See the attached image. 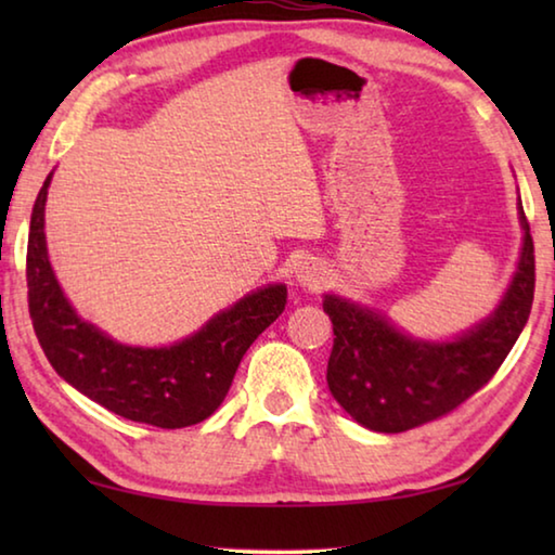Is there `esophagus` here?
<instances>
[{"instance_id": "obj_1", "label": "esophagus", "mask_w": 555, "mask_h": 555, "mask_svg": "<svg viewBox=\"0 0 555 555\" xmlns=\"http://www.w3.org/2000/svg\"><path fill=\"white\" fill-rule=\"evenodd\" d=\"M296 279H298L304 286L315 288V286L323 284L325 269H323V264H318L315 259H304V261H300V264H298V269H296Z\"/></svg>"}]
</instances>
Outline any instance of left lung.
<instances>
[{"label": "left lung", "instance_id": "left-lung-1", "mask_svg": "<svg viewBox=\"0 0 555 555\" xmlns=\"http://www.w3.org/2000/svg\"><path fill=\"white\" fill-rule=\"evenodd\" d=\"M519 212L526 234L512 286L494 315L455 343L411 340L367 308L325 296L323 311L335 333L327 387L357 424L379 434L418 428L455 411L502 367L529 321L537 284L533 240L521 203Z\"/></svg>", "mask_w": 555, "mask_h": 555}]
</instances>
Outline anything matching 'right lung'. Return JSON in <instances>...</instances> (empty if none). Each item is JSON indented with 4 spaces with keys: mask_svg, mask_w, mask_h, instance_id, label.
<instances>
[{
    "mask_svg": "<svg viewBox=\"0 0 555 555\" xmlns=\"http://www.w3.org/2000/svg\"><path fill=\"white\" fill-rule=\"evenodd\" d=\"M51 176L34 203L26 286L29 315L51 367L107 411L156 428L201 424L232 387L244 352L286 306V286L244 296L193 337L171 347H127L80 321L65 300L46 255L43 208Z\"/></svg>",
    "mask_w": 555,
    "mask_h": 555,
    "instance_id": "add662e5",
    "label": "right lung"
}]
</instances>
